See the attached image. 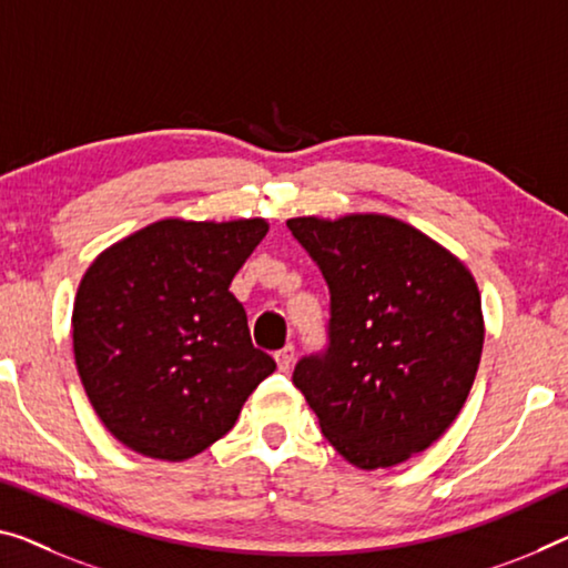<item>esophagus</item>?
<instances>
[{"mask_svg": "<svg viewBox=\"0 0 568 568\" xmlns=\"http://www.w3.org/2000/svg\"><path fill=\"white\" fill-rule=\"evenodd\" d=\"M276 365L278 371H290L292 363H294V345H284L282 351H276Z\"/></svg>", "mask_w": 568, "mask_h": 568, "instance_id": "obj_1", "label": "esophagus"}]
</instances>
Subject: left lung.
I'll use <instances>...</instances> for the list:
<instances>
[{
  "label": "left lung",
  "instance_id": "obj_1",
  "mask_svg": "<svg viewBox=\"0 0 568 568\" xmlns=\"http://www.w3.org/2000/svg\"><path fill=\"white\" fill-rule=\"evenodd\" d=\"M329 290L327 347L294 386L351 465L394 467L449 429L483 355V304L457 256L388 215L286 221Z\"/></svg>",
  "mask_w": 568,
  "mask_h": 568
}]
</instances>
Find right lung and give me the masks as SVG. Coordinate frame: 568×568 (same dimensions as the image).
Segmentation results:
<instances>
[{"label":"right lung","mask_w":568,"mask_h":568,"mask_svg":"<svg viewBox=\"0 0 568 568\" xmlns=\"http://www.w3.org/2000/svg\"><path fill=\"white\" fill-rule=\"evenodd\" d=\"M264 217H168L93 261L73 304V353L103 426L152 459L182 462L233 429L276 363L229 292Z\"/></svg>","instance_id":"add662e5"}]
</instances>
